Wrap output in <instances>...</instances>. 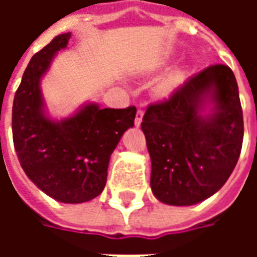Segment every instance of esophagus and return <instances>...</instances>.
<instances>
[{"label":"esophagus","instance_id":"esophagus-1","mask_svg":"<svg viewBox=\"0 0 257 257\" xmlns=\"http://www.w3.org/2000/svg\"><path fill=\"white\" fill-rule=\"evenodd\" d=\"M143 115H145V111L139 108L138 112H136V117H135V125L136 126H140V123H142V119H143Z\"/></svg>","mask_w":257,"mask_h":257}]
</instances>
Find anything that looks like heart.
Returning a JSON list of instances; mask_svg holds the SVG:
<instances>
[{"label":"heart","instance_id":"b5f03b06","mask_svg":"<svg viewBox=\"0 0 257 257\" xmlns=\"http://www.w3.org/2000/svg\"><path fill=\"white\" fill-rule=\"evenodd\" d=\"M180 79H182V73H180V71H175V73H172L171 75H168L167 78L162 81L161 85H160V88H158V92L164 96L172 93L173 90L178 88Z\"/></svg>","mask_w":257,"mask_h":257}]
</instances>
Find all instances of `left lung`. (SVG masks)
Returning a JSON list of instances; mask_svg holds the SVG:
<instances>
[{"label": "left lung", "mask_w": 257, "mask_h": 257, "mask_svg": "<svg viewBox=\"0 0 257 257\" xmlns=\"http://www.w3.org/2000/svg\"><path fill=\"white\" fill-rule=\"evenodd\" d=\"M140 126L156 198L176 206L209 198L230 178L242 147V108L231 68L215 64L195 74L169 99L147 107Z\"/></svg>", "instance_id": "left-lung-1"}]
</instances>
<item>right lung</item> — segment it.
<instances>
[{"instance_id":"right-lung-1","label":"right lung","mask_w":257,"mask_h":257,"mask_svg":"<svg viewBox=\"0 0 257 257\" xmlns=\"http://www.w3.org/2000/svg\"><path fill=\"white\" fill-rule=\"evenodd\" d=\"M71 33L55 37L31 58L15 93L12 135L23 171L37 187L64 204L90 201L103 191L112 151L135 123L136 107L100 108L88 103L71 117H48L41 78Z\"/></svg>"}]
</instances>
